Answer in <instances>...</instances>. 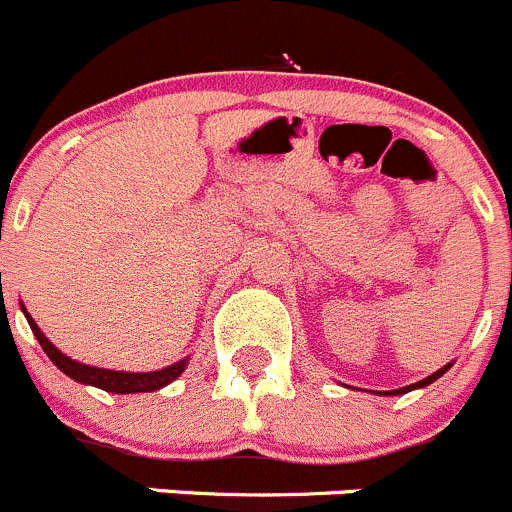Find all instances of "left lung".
Returning a JSON list of instances; mask_svg holds the SVG:
<instances>
[{"mask_svg":"<svg viewBox=\"0 0 512 512\" xmlns=\"http://www.w3.org/2000/svg\"><path fill=\"white\" fill-rule=\"evenodd\" d=\"M448 368H450V363H448V366H443V368H440V371H435V373H433V376L423 378V381L413 383V386H406V388H398V391L388 393V396H398V393H408V391H413V388H423V386H428V383H433V381H435V378H440V376H443V373H445V371H448Z\"/></svg>","mask_w":512,"mask_h":512,"instance_id":"1","label":"left lung"}]
</instances>
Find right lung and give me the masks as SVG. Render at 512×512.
Returning <instances> with one entry per match:
<instances>
[{"label":"right lung","instance_id":"1","mask_svg":"<svg viewBox=\"0 0 512 512\" xmlns=\"http://www.w3.org/2000/svg\"><path fill=\"white\" fill-rule=\"evenodd\" d=\"M24 316H27V321H29V326H32L34 336H37L39 346L44 348V353L52 358V363L59 368V371H64L69 378H74V381L86 383V386L101 388V391H109V393L156 391V388H164V386H169L171 381H176V378L181 376V371L186 368V363H189V358H184V361L174 363V366L161 368V371H151V373H124V371H109V368L84 366V363L72 361V358L64 356L62 351H57V348L47 341V336L39 331L37 323L32 321V316H29L27 311H24Z\"/></svg>","mask_w":512,"mask_h":512}]
</instances>
